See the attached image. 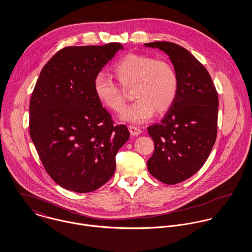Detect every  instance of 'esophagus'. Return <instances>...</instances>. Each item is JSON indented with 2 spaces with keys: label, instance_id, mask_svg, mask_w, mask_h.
I'll return each mask as SVG.
<instances>
[{
  "label": "esophagus",
  "instance_id": "34e87169",
  "mask_svg": "<svg viewBox=\"0 0 252 252\" xmlns=\"http://www.w3.org/2000/svg\"><path fill=\"white\" fill-rule=\"evenodd\" d=\"M128 129H129L130 133H131L132 135H134V136H137V135H139V134L141 133V129L138 128V127H136V126H128Z\"/></svg>",
  "mask_w": 252,
  "mask_h": 252
}]
</instances>
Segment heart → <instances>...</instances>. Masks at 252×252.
I'll list each match as a JSON object with an SVG mask.
<instances>
[{"mask_svg": "<svg viewBox=\"0 0 252 252\" xmlns=\"http://www.w3.org/2000/svg\"><path fill=\"white\" fill-rule=\"evenodd\" d=\"M114 74L124 88L132 87V96L136 98L124 109L121 119L133 124L148 121L154 115L167 111L177 94L178 79L172 66L154 57L129 53L116 63ZM94 92L101 104L119 112L125 105V95L118 84L103 73L94 79Z\"/></svg>", "mask_w": 252, "mask_h": 252, "instance_id": "b5f03b06", "label": "heart"}]
</instances>
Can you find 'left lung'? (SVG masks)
Wrapping results in <instances>:
<instances>
[{"label":"left lung","instance_id":"left-lung-1","mask_svg":"<svg viewBox=\"0 0 252 252\" xmlns=\"http://www.w3.org/2000/svg\"><path fill=\"white\" fill-rule=\"evenodd\" d=\"M164 51L178 79L177 94L163 119L148 127L155 150L149 172L164 184L182 182L207 159L217 135L218 94L211 77L186 49L170 42L144 44Z\"/></svg>","mask_w":252,"mask_h":252}]
</instances>
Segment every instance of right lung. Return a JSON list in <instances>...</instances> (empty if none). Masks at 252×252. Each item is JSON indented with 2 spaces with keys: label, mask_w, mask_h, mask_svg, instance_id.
Wrapping results in <instances>:
<instances>
[{
  "label": "right lung",
  "mask_w": 252,
  "mask_h": 252,
  "mask_svg": "<svg viewBox=\"0 0 252 252\" xmlns=\"http://www.w3.org/2000/svg\"><path fill=\"white\" fill-rule=\"evenodd\" d=\"M120 43L66 47L42 69L29 106L30 136L51 178L62 188L93 192L114 174L115 157L129 138L114 126L94 92V79Z\"/></svg>",
  "instance_id": "right-lung-1"
}]
</instances>
